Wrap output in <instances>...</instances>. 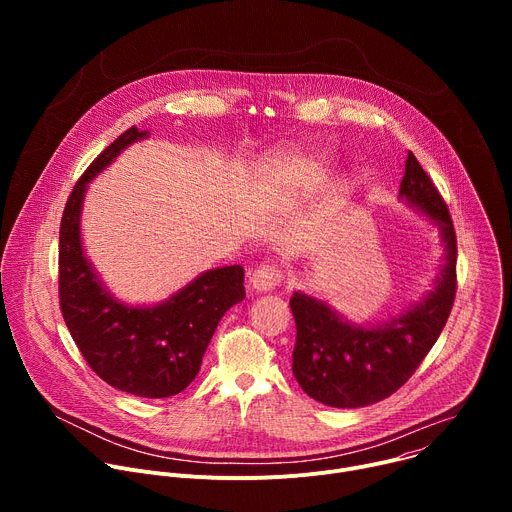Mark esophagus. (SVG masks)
Returning a JSON list of instances; mask_svg holds the SVG:
<instances>
[{
    "label": "esophagus",
    "mask_w": 512,
    "mask_h": 512,
    "mask_svg": "<svg viewBox=\"0 0 512 512\" xmlns=\"http://www.w3.org/2000/svg\"><path fill=\"white\" fill-rule=\"evenodd\" d=\"M279 283H281V271L273 265H263L255 269L249 277L251 291H255V294H265V291L275 289Z\"/></svg>",
    "instance_id": "esophagus-1"
}]
</instances>
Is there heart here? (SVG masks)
Masks as SVG:
<instances>
[{"instance_id": "1", "label": "heart", "mask_w": 512, "mask_h": 512, "mask_svg": "<svg viewBox=\"0 0 512 512\" xmlns=\"http://www.w3.org/2000/svg\"><path fill=\"white\" fill-rule=\"evenodd\" d=\"M273 166L285 168L287 172H294V174H314L322 168V162L308 156H300V154H281L275 158Z\"/></svg>"}]
</instances>
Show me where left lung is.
Masks as SVG:
<instances>
[{
	"label": "left lung",
	"mask_w": 512,
	"mask_h": 512,
	"mask_svg": "<svg viewBox=\"0 0 512 512\" xmlns=\"http://www.w3.org/2000/svg\"><path fill=\"white\" fill-rule=\"evenodd\" d=\"M399 200L425 216L444 249L440 269L417 302L383 322H352L326 298L298 289L289 300L296 318L294 371L318 403L356 409L391 397L440 338L456 296V233L446 202L409 152Z\"/></svg>",
	"instance_id": "left-lung-1"
}]
</instances>
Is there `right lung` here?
<instances>
[{"label":"right lung","mask_w":512,"mask_h":512,"mask_svg":"<svg viewBox=\"0 0 512 512\" xmlns=\"http://www.w3.org/2000/svg\"><path fill=\"white\" fill-rule=\"evenodd\" d=\"M148 137L137 127L121 133L70 192L60 223L58 291L62 318L89 367L123 393L164 399L198 375L218 322L245 300V273L241 265L202 271L158 304H127L111 294L83 245L85 194L129 145Z\"/></svg>","instance_id":"1"}]
</instances>
